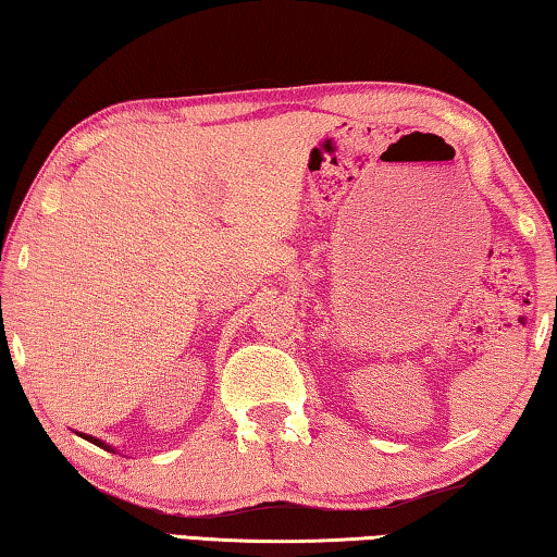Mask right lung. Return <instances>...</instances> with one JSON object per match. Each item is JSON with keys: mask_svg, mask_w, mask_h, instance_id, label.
Wrapping results in <instances>:
<instances>
[{"mask_svg": "<svg viewBox=\"0 0 557 557\" xmlns=\"http://www.w3.org/2000/svg\"><path fill=\"white\" fill-rule=\"evenodd\" d=\"M81 437H83V440H88V442H92V445H98L100 449L115 451V447H112V445H108V442H102V440H98V437H92V435H83V432H81Z\"/></svg>", "mask_w": 557, "mask_h": 557, "instance_id": "right-lung-1", "label": "right lung"}]
</instances>
